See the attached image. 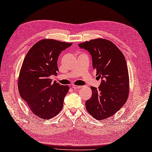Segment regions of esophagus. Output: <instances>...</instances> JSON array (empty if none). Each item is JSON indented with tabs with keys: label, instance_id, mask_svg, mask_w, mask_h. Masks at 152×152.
<instances>
[{
	"label": "esophagus",
	"instance_id": "34e87169",
	"mask_svg": "<svg viewBox=\"0 0 152 152\" xmlns=\"http://www.w3.org/2000/svg\"><path fill=\"white\" fill-rule=\"evenodd\" d=\"M72 87L73 88V89H79V88H80L82 86H77V85H75V84H72Z\"/></svg>",
	"mask_w": 152,
	"mask_h": 152
}]
</instances>
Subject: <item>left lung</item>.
Instances as JSON below:
<instances>
[{
    "label": "left lung",
    "instance_id": "obj_1",
    "mask_svg": "<svg viewBox=\"0 0 152 152\" xmlns=\"http://www.w3.org/2000/svg\"><path fill=\"white\" fill-rule=\"evenodd\" d=\"M92 57L93 68L103 80L98 89L91 86L92 96L86 102L88 112L97 120L113 116L128 99L129 76L123 53L109 40L96 38L79 44Z\"/></svg>",
    "mask_w": 152,
    "mask_h": 152
}]
</instances>
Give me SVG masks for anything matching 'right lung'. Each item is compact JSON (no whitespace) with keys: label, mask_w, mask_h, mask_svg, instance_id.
<instances>
[{"label":"right lung","mask_w":152,"mask_h":152,"mask_svg":"<svg viewBox=\"0 0 152 152\" xmlns=\"http://www.w3.org/2000/svg\"><path fill=\"white\" fill-rule=\"evenodd\" d=\"M53 39H43L32 46L23 61L18 80L20 96L34 115L48 120L59 113L69 86L52 81L57 75V59L61 52L70 47Z\"/></svg>","instance_id":"obj_1"}]
</instances>
